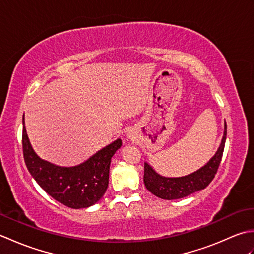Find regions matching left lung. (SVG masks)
<instances>
[{
    "label": "left lung",
    "instance_id": "left-lung-1",
    "mask_svg": "<svg viewBox=\"0 0 254 254\" xmlns=\"http://www.w3.org/2000/svg\"><path fill=\"white\" fill-rule=\"evenodd\" d=\"M226 135H227V126L225 122L224 136L212 158L202 168L192 172V174L178 178H168L160 176L154 170L149 164H144V183L147 190L154 195L164 199H178L186 197L190 194L197 192L206 188L216 175L220 160L223 157Z\"/></svg>",
    "mask_w": 254,
    "mask_h": 254
}]
</instances>
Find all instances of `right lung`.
Listing matches in <instances>:
<instances>
[{
	"label": "right lung",
	"mask_w": 254,
	"mask_h": 254,
	"mask_svg": "<svg viewBox=\"0 0 254 254\" xmlns=\"http://www.w3.org/2000/svg\"><path fill=\"white\" fill-rule=\"evenodd\" d=\"M121 145L118 138L82 164L57 166L41 159L32 149L23 118V153L28 171L50 196L71 208H87L104 196L109 183L111 158Z\"/></svg>",
	"instance_id": "add662e5"
}]
</instances>
